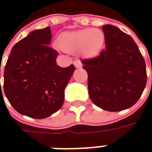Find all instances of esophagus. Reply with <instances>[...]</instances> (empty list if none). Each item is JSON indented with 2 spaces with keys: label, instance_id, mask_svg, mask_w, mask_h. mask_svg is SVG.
Returning a JSON list of instances; mask_svg holds the SVG:
<instances>
[{
  "label": "esophagus",
  "instance_id": "34e87169",
  "mask_svg": "<svg viewBox=\"0 0 152 152\" xmlns=\"http://www.w3.org/2000/svg\"><path fill=\"white\" fill-rule=\"evenodd\" d=\"M74 65L76 68H81L82 67V63L80 60H75L74 61Z\"/></svg>",
  "mask_w": 152,
  "mask_h": 152
}]
</instances>
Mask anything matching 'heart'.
<instances>
[{
	"label": "heart",
	"instance_id": "heart-1",
	"mask_svg": "<svg viewBox=\"0 0 152 152\" xmlns=\"http://www.w3.org/2000/svg\"><path fill=\"white\" fill-rule=\"evenodd\" d=\"M58 45L67 52H80L85 58H93L102 50L105 45V34L97 28L64 32L59 37Z\"/></svg>",
	"mask_w": 152,
	"mask_h": 152
}]
</instances>
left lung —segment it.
<instances>
[{
    "label": "left lung",
    "mask_w": 152,
    "mask_h": 152,
    "mask_svg": "<svg viewBox=\"0 0 152 152\" xmlns=\"http://www.w3.org/2000/svg\"><path fill=\"white\" fill-rule=\"evenodd\" d=\"M102 30L106 49L96 58L82 60L88 94L104 110L122 111L137 102L145 88V62L130 35L112 25Z\"/></svg>",
    "instance_id": "left-lung-1"
}]
</instances>
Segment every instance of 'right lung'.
<instances>
[{
	"label": "right lung",
	"instance_id": "obj_1",
	"mask_svg": "<svg viewBox=\"0 0 152 152\" xmlns=\"http://www.w3.org/2000/svg\"><path fill=\"white\" fill-rule=\"evenodd\" d=\"M50 39V26L30 32L14 45L4 69L6 97L18 113L34 119L47 118L61 108L76 69L58 66Z\"/></svg>",
	"mask_w": 152,
	"mask_h": 152
}]
</instances>
